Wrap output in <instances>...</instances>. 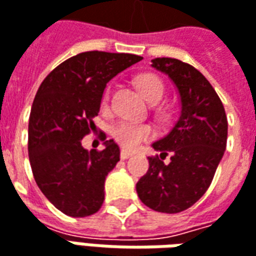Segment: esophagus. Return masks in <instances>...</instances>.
<instances>
[{
  "instance_id": "34e87169",
  "label": "esophagus",
  "mask_w": 256,
  "mask_h": 256,
  "mask_svg": "<svg viewBox=\"0 0 256 256\" xmlns=\"http://www.w3.org/2000/svg\"><path fill=\"white\" fill-rule=\"evenodd\" d=\"M133 155H134L133 151H128V150H124V148L120 150V158L122 159H128L130 158V156H133Z\"/></svg>"
}]
</instances>
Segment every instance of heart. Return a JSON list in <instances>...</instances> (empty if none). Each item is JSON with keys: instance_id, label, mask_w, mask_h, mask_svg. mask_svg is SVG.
Returning <instances> with one entry per match:
<instances>
[{"instance_id": "heart-1", "label": "heart", "mask_w": 256, "mask_h": 256, "mask_svg": "<svg viewBox=\"0 0 256 256\" xmlns=\"http://www.w3.org/2000/svg\"><path fill=\"white\" fill-rule=\"evenodd\" d=\"M136 84L141 91V94L150 101V102H159L164 94H165V84L162 80L154 74V73H142L140 76L136 78ZM110 90L106 88L104 92L102 104L106 105L110 101ZM156 116L159 120L166 122L170 119V110L168 108H158L156 110ZM112 137L115 138L119 144L124 148H134L142 141L150 140L154 137V130L148 124H138V123L132 122H119L110 130Z\"/></svg>"}]
</instances>
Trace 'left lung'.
I'll list each match as a JSON object with an SVG mask.
<instances>
[{
	"instance_id": "obj_1",
	"label": "left lung",
	"mask_w": 256,
	"mask_h": 256,
	"mask_svg": "<svg viewBox=\"0 0 256 256\" xmlns=\"http://www.w3.org/2000/svg\"><path fill=\"white\" fill-rule=\"evenodd\" d=\"M152 66L176 84L182 114L169 134L155 141L148 172L136 184L141 202L162 214L186 210L205 194L228 142V118L220 98L202 73L174 58ZM171 155L168 164L163 159Z\"/></svg>"
}]
</instances>
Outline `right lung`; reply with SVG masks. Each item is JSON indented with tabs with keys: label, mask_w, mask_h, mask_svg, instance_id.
I'll use <instances>...</instances> for the list:
<instances>
[{
	"label": "right lung",
	"mask_w": 256,
	"mask_h": 256,
	"mask_svg": "<svg viewBox=\"0 0 256 256\" xmlns=\"http://www.w3.org/2000/svg\"><path fill=\"white\" fill-rule=\"evenodd\" d=\"M142 60L134 54L87 51L66 60L42 80L28 118V160L38 188L56 209L72 218L100 210L104 184L119 162V146L83 148L96 128L106 83Z\"/></svg>",
	"instance_id": "right-lung-1"
}]
</instances>
